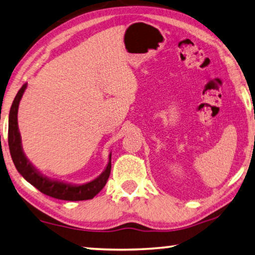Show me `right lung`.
I'll list each match as a JSON object with an SVG mask.
<instances>
[{"label":"right lung","instance_id":"right-lung-1","mask_svg":"<svg viewBox=\"0 0 255 255\" xmlns=\"http://www.w3.org/2000/svg\"><path fill=\"white\" fill-rule=\"evenodd\" d=\"M27 88V83L20 88L15 98L12 103L10 114H9V132H7V141L11 158L18 172L22 175V177L31 185L39 190L41 193L58 200H66V201H82V200L93 199L96 194H98L103 187L106 185V182L111 174L112 162L110 153V160L104 172L94 181L86 183V184H71L58 179H52L41 174L38 169L28 160L22 149L21 135L18 127V108L20 100L22 98L24 90Z\"/></svg>","mask_w":255,"mask_h":255}]
</instances>
